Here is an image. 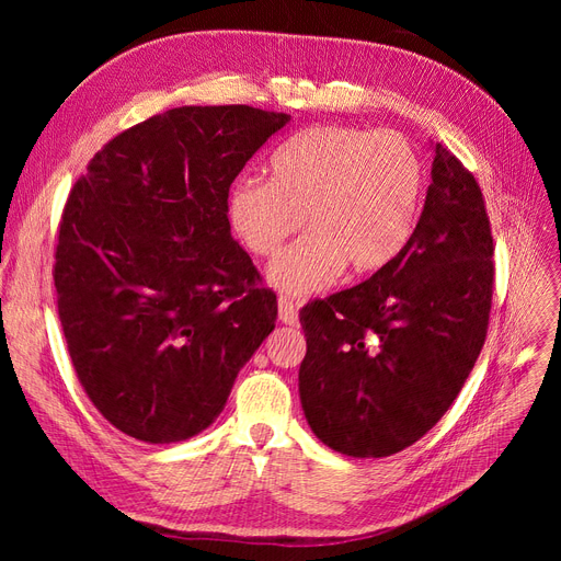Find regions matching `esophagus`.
<instances>
[{"label": "esophagus", "instance_id": "34e87169", "mask_svg": "<svg viewBox=\"0 0 561 561\" xmlns=\"http://www.w3.org/2000/svg\"><path fill=\"white\" fill-rule=\"evenodd\" d=\"M278 316H280V320L285 322V325H295L299 316H297V307L293 304V299L278 297Z\"/></svg>", "mask_w": 561, "mask_h": 561}]
</instances>
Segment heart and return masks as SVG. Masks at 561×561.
<instances>
[{
  "instance_id": "heart-1",
  "label": "heart",
  "mask_w": 561,
  "mask_h": 561,
  "mask_svg": "<svg viewBox=\"0 0 561 561\" xmlns=\"http://www.w3.org/2000/svg\"><path fill=\"white\" fill-rule=\"evenodd\" d=\"M423 184L414 147L393 130L313 126L271 157V180L243 178L229 194V219L243 245L271 257L299 231H311L268 264L278 290L304 295L342 268L371 276L412 239Z\"/></svg>"
}]
</instances>
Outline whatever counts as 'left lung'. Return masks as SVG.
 I'll return each instance as SVG.
<instances>
[{"instance_id":"1","label":"left lung","mask_w":561,"mask_h":561,"mask_svg":"<svg viewBox=\"0 0 561 561\" xmlns=\"http://www.w3.org/2000/svg\"><path fill=\"white\" fill-rule=\"evenodd\" d=\"M412 239L386 268L299 311V398L316 437L355 458L398 454L461 393L484 346L494 239L478 180L435 145Z\"/></svg>"}]
</instances>
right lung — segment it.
<instances>
[{"label":"right lung","instance_id":"1","mask_svg":"<svg viewBox=\"0 0 561 561\" xmlns=\"http://www.w3.org/2000/svg\"><path fill=\"white\" fill-rule=\"evenodd\" d=\"M290 116L175 107L112 138L67 196L54 264L79 383L114 428L171 445L225 410L278 301L231 239L229 186Z\"/></svg>","mask_w":561,"mask_h":561}]
</instances>
